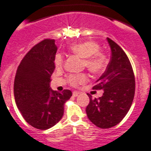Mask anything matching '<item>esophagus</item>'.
<instances>
[{"label":"esophagus","instance_id":"1","mask_svg":"<svg viewBox=\"0 0 151 151\" xmlns=\"http://www.w3.org/2000/svg\"><path fill=\"white\" fill-rule=\"evenodd\" d=\"M78 94H79V92H77V91H73V96H78Z\"/></svg>","mask_w":151,"mask_h":151}]
</instances>
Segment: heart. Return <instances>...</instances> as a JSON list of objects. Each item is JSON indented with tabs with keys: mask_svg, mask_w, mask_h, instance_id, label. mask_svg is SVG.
Returning a JSON list of instances; mask_svg holds the SVG:
<instances>
[{
	"mask_svg": "<svg viewBox=\"0 0 151 151\" xmlns=\"http://www.w3.org/2000/svg\"><path fill=\"white\" fill-rule=\"evenodd\" d=\"M70 50L73 54L83 58V66L91 73L98 74L106 67L107 58L104 54L100 51V45L94 41H84L72 45ZM64 62L63 55L57 54L55 63L57 67H61ZM88 77L86 73L71 74L68 77V82L72 86H78L86 82Z\"/></svg>",
	"mask_w": 151,
	"mask_h": 151,
	"instance_id": "heart-1",
	"label": "heart"
}]
</instances>
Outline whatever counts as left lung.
Wrapping results in <instances>:
<instances>
[{"mask_svg": "<svg viewBox=\"0 0 151 151\" xmlns=\"http://www.w3.org/2000/svg\"><path fill=\"white\" fill-rule=\"evenodd\" d=\"M111 58L106 70L96 81L94 89H103V96L93 99L86 107L87 116L101 128H110L120 123L132 106L135 81L128 58L116 42L107 38Z\"/></svg>", "mask_w": 151, "mask_h": 151, "instance_id": "8db88e82", "label": "left lung"}]
</instances>
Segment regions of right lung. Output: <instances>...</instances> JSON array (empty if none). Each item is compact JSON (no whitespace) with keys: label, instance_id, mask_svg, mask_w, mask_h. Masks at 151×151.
Returning a JSON list of instances; mask_svg holds the SVG:
<instances>
[{"label":"right lung","instance_id":"1","mask_svg":"<svg viewBox=\"0 0 151 151\" xmlns=\"http://www.w3.org/2000/svg\"><path fill=\"white\" fill-rule=\"evenodd\" d=\"M57 46L55 40H44L26 54L17 68L14 96L17 108L27 123L40 130L49 129L63 118L64 104L72 92L50 88L55 70Z\"/></svg>","mask_w":151,"mask_h":151}]
</instances>
